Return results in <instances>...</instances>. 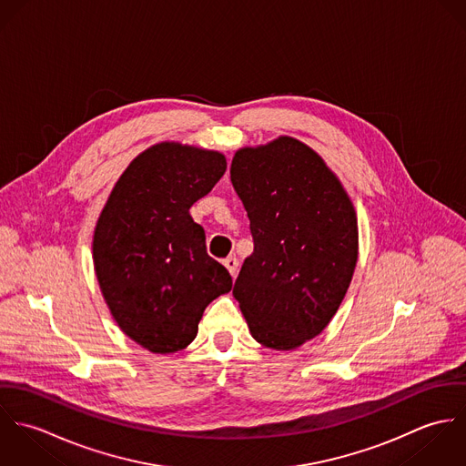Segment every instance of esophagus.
<instances>
[{
	"instance_id": "34e87169",
	"label": "esophagus",
	"mask_w": 466,
	"mask_h": 466,
	"mask_svg": "<svg viewBox=\"0 0 466 466\" xmlns=\"http://www.w3.org/2000/svg\"><path fill=\"white\" fill-rule=\"evenodd\" d=\"M224 267L229 270V274H231L233 278H237V272H238V260H237L235 257H228V258L224 260Z\"/></svg>"
}]
</instances>
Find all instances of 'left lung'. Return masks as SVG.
<instances>
[{
	"label": "left lung",
	"mask_w": 466,
	"mask_h": 466,
	"mask_svg": "<svg viewBox=\"0 0 466 466\" xmlns=\"http://www.w3.org/2000/svg\"><path fill=\"white\" fill-rule=\"evenodd\" d=\"M229 174L255 240L233 294L255 340L296 350L329 327L351 283L353 202L325 159L292 136L238 148Z\"/></svg>",
	"instance_id": "obj_1"
}]
</instances>
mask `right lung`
Masks as SVG:
<instances>
[{
  "mask_svg": "<svg viewBox=\"0 0 466 466\" xmlns=\"http://www.w3.org/2000/svg\"><path fill=\"white\" fill-rule=\"evenodd\" d=\"M224 172L218 150L156 143L129 163L98 215L93 266L102 296L120 330L152 353L187 348L204 309L233 287L190 215Z\"/></svg>",
  "mask_w": 466,
  "mask_h": 466,
  "instance_id": "1",
  "label": "right lung"
}]
</instances>
